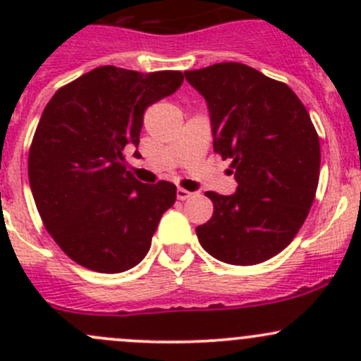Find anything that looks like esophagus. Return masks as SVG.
<instances>
[{
	"label": "esophagus",
	"instance_id": "34e87169",
	"mask_svg": "<svg viewBox=\"0 0 361 361\" xmlns=\"http://www.w3.org/2000/svg\"><path fill=\"white\" fill-rule=\"evenodd\" d=\"M176 197L180 199V201H187V199L192 197V192L185 190V188H178V190H176Z\"/></svg>",
	"mask_w": 361,
	"mask_h": 361
}]
</instances>
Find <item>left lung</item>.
Masks as SVG:
<instances>
[{
  "instance_id": "8db88e82",
  "label": "left lung",
  "mask_w": 361,
  "mask_h": 361,
  "mask_svg": "<svg viewBox=\"0 0 361 361\" xmlns=\"http://www.w3.org/2000/svg\"><path fill=\"white\" fill-rule=\"evenodd\" d=\"M206 99L213 148L232 159V195L206 192L213 216L195 228L211 257L255 265L283 251L307 218L319 180V137L286 83L239 63L185 71Z\"/></svg>"
}]
</instances>
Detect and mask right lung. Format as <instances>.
Returning a JSON list of instances; mask_svg holds the SVG:
<instances>
[{
	"label": "right lung",
	"mask_w": 361,
	"mask_h": 361,
	"mask_svg": "<svg viewBox=\"0 0 361 361\" xmlns=\"http://www.w3.org/2000/svg\"><path fill=\"white\" fill-rule=\"evenodd\" d=\"M181 83L180 71L101 66L57 90L43 110L29 150V185L45 228L76 264L116 274L150 250L176 187L137 181L123 150L140 145L145 110Z\"/></svg>",
	"instance_id": "add662e5"
}]
</instances>
